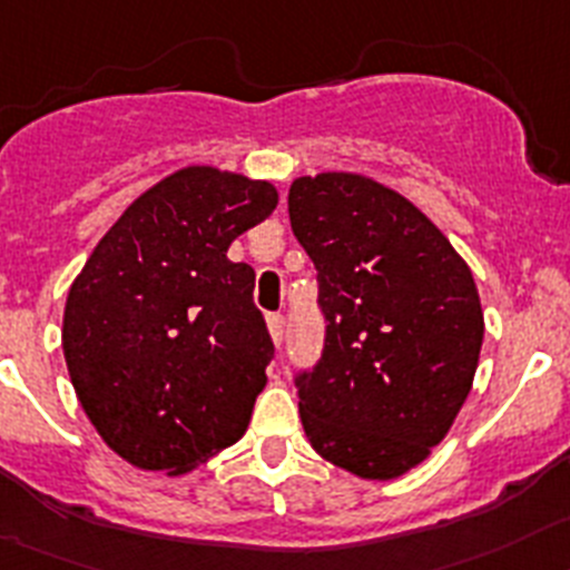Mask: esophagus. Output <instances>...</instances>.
Wrapping results in <instances>:
<instances>
[{"label": "esophagus", "instance_id": "esophagus-1", "mask_svg": "<svg viewBox=\"0 0 570 570\" xmlns=\"http://www.w3.org/2000/svg\"><path fill=\"white\" fill-rule=\"evenodd\" d=\"M268 331L274 344L279 347L282 338H285V316H282V313H268Z\"/></svg>", "mask_w": 570, "mask_h": 570}]
</instances>
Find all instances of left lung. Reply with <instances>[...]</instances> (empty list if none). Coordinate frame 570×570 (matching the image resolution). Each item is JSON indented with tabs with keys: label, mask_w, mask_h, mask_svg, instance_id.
Returning <instances> with one entry per match:
<instances>
[{
	"label": "left lung",
	"mask_w": 570,
	"mask_h": 570,
	"mask_svg": "<svg viewBox=\"0 0 570 570\" xmlns=\"http://www.w3.org/2000/svg\"><path fill=\"white\" fill-rule=\"evenodd\" d=\"M288 214L325 316L320 362L294 375L307 441L358 478H399L472 390L483 344L472 271L426 214L367 177H299Z\"/></svg>",
	"instance_id": "1"
}]
</instances>
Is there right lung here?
Returning <instances> with one entry per match:
<instances>
[{
    "label": "right lung",
    "instance_id": "right-lung-1",
    "mask_svg": "<svg viewBox=\"0 0 570 570\" xmlns=\"http://www.w3.org/2000/svg\"><path fill=\"white\" fill-rule=\"evenodd\" d=\"M274 208L271 183L189 166L140 195L72 282V387L132 466L191 472L243 438L274 342L254 268L226 250Z\"/></svg>",
    "mask_w": 570,
    "mask_h": 570
}]
</instances>
